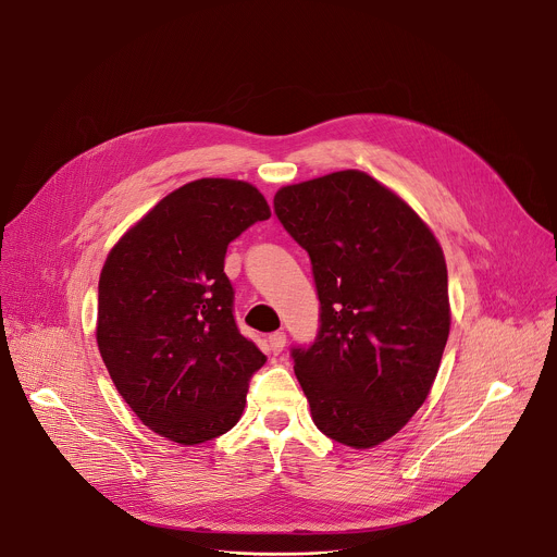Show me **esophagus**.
<instances>
[{"label":"esophagus","mask_w":557,"mask_h":557,"mask_svg":"<svg viewBox=\"0 0 557 557\" xmlns=\"http://www.w3.org/2000/svg\"><path fill=\"white\" fill-rule=\"evenodd\" d=\"M284 346H286V335L284 333H273V335H269V352H273V355H280L282 350H284Z\"/></svg>","instance_id":"1"}]
</instances>
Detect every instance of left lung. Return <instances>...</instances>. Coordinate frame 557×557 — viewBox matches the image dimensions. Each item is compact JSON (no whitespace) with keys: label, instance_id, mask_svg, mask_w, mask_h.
Segmentation results:
<instances>
[{"label":"left lung","instance_id":"1","mask_svg":"<svg viewBox=\"0 0 557 557\" xmlns=\"http://www.w3.org/2000/svg\"><path fill=\"white\" fill-rule=\"evenodd\" d=\"M275 213L312 262L322 329L295 348L312 423L370 449L425 404L449 337L447 264L434 231L359 170L280 187Z\"/></svg>","mask_w":557,"mask_h":557}]
</instances>
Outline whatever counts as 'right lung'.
<instances>
[{"mask_svg": "<svg viewBox=\"0 0 557 557\" xmlns=\"http://www.w3.org/2000/svg\"><path fill=\"white\" fill-rule=\"evenodd\" d=\"M271 218L258 187L198 178L156 202L110 249L97 344L132 412L158 436L198 445L228 432L267 361L233 320L224 253Z\"/></svg>", "mask_w": 557, "mask_h": 557, "instance_id": "obj_1", "label": "right lung"}]
</instances>
